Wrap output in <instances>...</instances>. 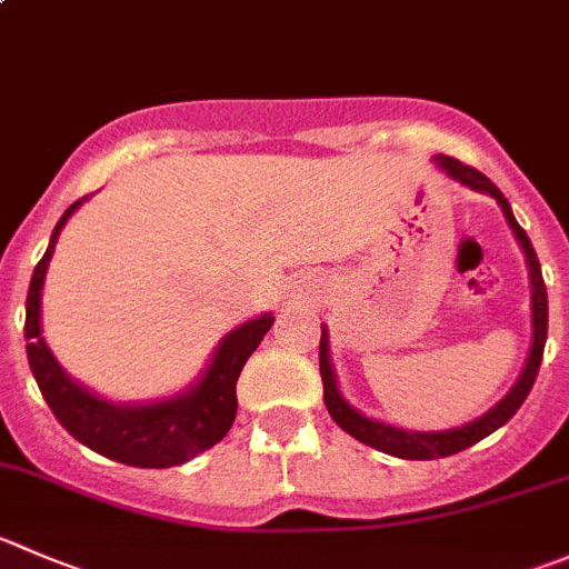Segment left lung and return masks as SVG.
<instances>
[{
	"label": "left lung",
	"instance_id": "left-lung-1",
	"mask_svg": "<svg viewBox=\"0 0 569 569\" xmlns=\"http://www.w3.org/2000/svg\"><path fill=\"white\" fill-rule=\"evenodd\" d=\"M437 163L450 174L453 180H459L461 186L472 191H483V194L495 197L503 211L506 222L515 230L517 241H520L522 252H526L528 263V278H531V322H533V341L531 352H528V361L522 375L517 378V383L511 386L509 395L498 402L495 408H489L483 417H478L476 422H467L461 428H450V431H406V428H395V425L378 422V419H369L363 413H358L350 402L341 397L339 386H336L333 367H330V352H328V333L322 328V339H319V375H322V395L328 413L333 417V422L339 425L341 431L350 433L358 442L369 445V448L380 450V453L397 456V459H411V461H428V459H445V456H453L459 450L472 448L476 442L487 439L489 433H495L498 428H503L511 417L517 413V408L526 402L528 391H531L533 380L539 375V363H542L545 352V339H548V289H545L542 280V267H539V258L533 252L531 239H528L526 230L517 224L515 213H511L509 200L503 197V191L481 174L478 169L467 167V163L456 161V158L437 156Z\"/></svg>",
	"mask_w": 569,
	"mask_h": 569
}]
</instances>
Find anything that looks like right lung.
Here are the masks:
<instances>
[{
    "label": "right lung",
    "instance_id": "right-lung-1",
    "mask_svg": "<svg viewBox=\"0 0 569 569\" xmlns=\"http://www.w3.org/2000/svg\"><path fill=\"white\" fill-rule=\"evenodd\" d=\"M82 200L66 208L63 217L58 219L47 252L36 263L30 291H27L24 339L32 378L58 422L93 453L108 456L121 465L156 467V470L186 465L202 450L213 448L230 431L236 408H239L236 380H239L247 358L256 352L267 330L272 328L274 317L263 313V317L230 330L213 352L206 375L183 395H174L161 402H141V406H121V402H108L91 395L58 367L41 336V289L49 258H52L66 219L77 211Z\"/></svg>",
    "mask_w": 569,
    "mask_h": 569
}]
</instances>
